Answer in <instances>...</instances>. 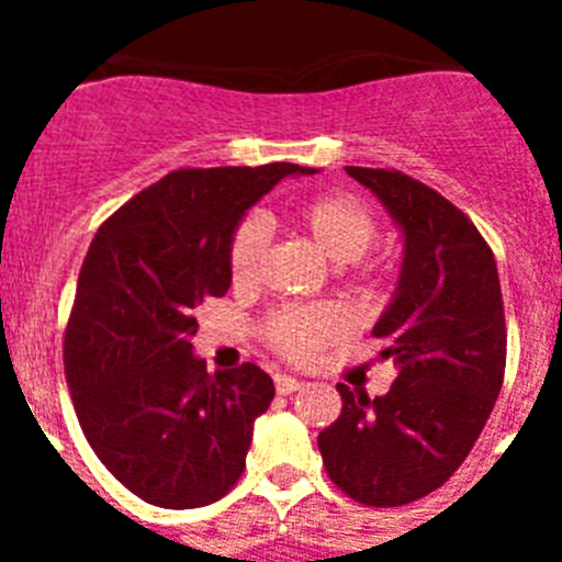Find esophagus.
Masks as SVG:
<instances>
[{
  "label": "esophagus",
  "mask_w": 562,
  "mask_h": 562,
  "mask_svg": "<svg viewBox=\"0 0 562 562\" xmlns=\"http://www.w3.org/2000/svg\"><path fill=\"white\" fill-rule=\"evenodd\" d=\"M301 385H304V382L301 380H295V376H290V374H278L276 376V391L278 394H295L297 389H301Z\"/></svg>",
  "instance_id": "34e87169"
}]
</instances>
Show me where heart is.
Returning a JSON list of instances; mask_svg holds the SVG:
<instances>
[{"label":"heart","mask_w":562,"mask_h":562,"mask_svg":"<svg viewBox=\"0 0 562 562\" xmlns=\"http://www.w3.org/2000/svg\"><path fill=\"white\" fill-rule=\"evenodd\" d=\"M297 227L331 265H355L374 245L376 225L366 207L351 196L326 193L297 211ZM270 245V227L261 216H247L231 238V278L238 286L256 284ZM346 317L331 306H286L267 321V340L292 360H306L317 349L342 337Z\"/></svg>","instance_id":"b5f03b06"}]
</instances>
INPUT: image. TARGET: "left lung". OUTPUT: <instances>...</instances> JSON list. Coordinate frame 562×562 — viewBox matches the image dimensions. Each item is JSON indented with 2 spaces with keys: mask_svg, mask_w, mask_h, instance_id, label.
Segmentation results:
<instances>
[{
  "mask_svg": "<svg viewBox=\"0 0 562 562\" xmlns=\"http://www.w3.org/2000/svg\"><path fill=\"white\" fill-rule=\"evenodd\" d=\"M389 211L402 267L374 337L394 360L389 394L337 385L342 411L317 436L326 473L366 506H402L459 470L501 394L506 324L498 267L475 225L434 188L385 168L346 166Z\"/></svg>",
  "mask_w": 562,
  "mask_h": 562,
  "instance_id": "1",
  "label": "left lung"
}]
</instances>
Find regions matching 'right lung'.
<instances>
[{
    "label": "right lung",
    "instance_id": "obj_1",
    "mask_svg": "<svg viewBox=\"0 0 562 562\" xmlns=\"http://www.w3.org/2000/svg\"><path fill=\"white\" fill-rule=\"evenodd\" d=\"M304 173L317 168L171 171L89 245L64 335L69 394L98 459L148 504H213L245 470L272 376L256 362L207 374L191 337L202 301L233 281V231L272 186Z\"/></svg>",
    "mask_w": 562,
    "mask_h": 562
}]
</instances>
